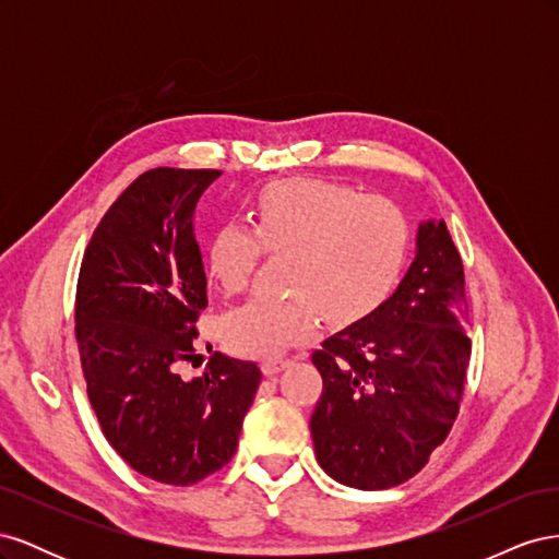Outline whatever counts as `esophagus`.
Returning a JSON list of instances; mask_svg holds the SVG:
<instances>
[{
	"mask_svg": "<svg viewBox=\"0 0 559 559\" xmlns=\"http://www.w3.org/2000/svg\"><path fill=\"white\" fill-rule=\"evenodd\" d=\"M286 364H289V359H284V357H270V359L263 361V373H265L267 378H273V376L280 373V370H284Z\"/></svg>",
	"mask_w": 559,
	"mask_h": 559,
	"instance_id": "esophagus-1",
	"label": "esophagus"
}]
</instances>
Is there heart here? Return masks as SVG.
<instances>
[{"instance_id":"heart-1","label":"heart","mask_w":559,"mask_h":559,"mask_svg":"<svg viewBox=\"0 0 559 559\" xmlns=\"http://www.w3.org/2000/svg\"><path fill=\"white\" fill-rule=\"evenodd\" d=\"M411 224L384 198L326 179L267 186L249 228L218 226L207 245V273L226 294L242 292L261 251L286 253V298H251L222 319L228 349L270 357L308 337L321 312L349 324L392 294L411 253Z\"/></svg>"}]
</instances>
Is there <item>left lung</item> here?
Returning <instances> with one entry per match:
<instances>
[{
    "label": "left lung",
    "instance_id": "left-lung-1",
    "mask_svg": "<svg viewBox=\"0 0 559 559\" xmlns=\"http://www.w3.org/2000/svg\"><path fill=\"white\" fill-rule=\"evenodd\" d=\"M464 267L445 222H421L396 292L312 352L319 466L357 489L413 478L460 413L471 341Z\"/></svg>",
    "mask_w": 559,
    "mask_h": 559
}]
</instances>
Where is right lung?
<instances>
[{
    "label": "right lung",
    "mask_w": 559,
    "mask_h": 559,
    "mask_svg": "<svg viewBox=\"0 0 559 559\" xmlns=\"http://www.w3.org/2000/svg\"><path fill=\"white\" fill-rule=\"evenodd\" d=\"M218 170L156 167L95 228L76 286V343L109 445L142 476L193 485L230 462L261 368L216 352L193 380L207 277L195 240L200 195Z\"/></svg>",
    "instance_id": "right-lung-1"
}]
</instances>
